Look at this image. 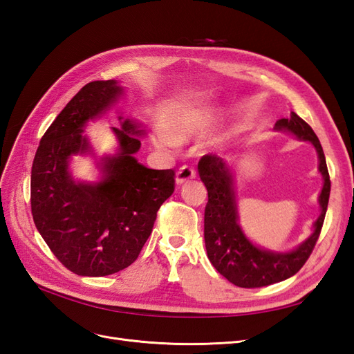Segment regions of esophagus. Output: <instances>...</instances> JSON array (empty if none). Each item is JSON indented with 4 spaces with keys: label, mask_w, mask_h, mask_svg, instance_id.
<instances>
[{
    "label": "esophagus",
    "mask_w": 354,
    "mask_h": 354,
    "mask_svg": "<svg viewBox=\"0 0 354 354\" xmlns=\"http://www.w3.org/2000/svg\"><path fill=\"white\" fill-rule=\"evenodd\" d=\"M196 177V169L194 167H189V165H183L178 171H177V176H176V183L181 185L185 183V181H189L192 178Z\"/></svg>",
    "instance_id": "esophagus-1"
}]
</instances>
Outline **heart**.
<instances>
[{
	"mask_svg": "<svg viewBox=\"0 0 354 354\" xmlns=\"http://www.w3.org/2000/svg\"><path fill=\"white\" fill-rule=\"evenodd\" d=\"M203 128H205V124L198 120H183L171 128V137L165 134L160 136V143L164 146H174V140H183V138L203 131Z\"/></svg>",
	"mask_w": 354,
	"mask_h": 354,
	"instance_id": "obj_1",
	"label": "heart"
}]
</instances>
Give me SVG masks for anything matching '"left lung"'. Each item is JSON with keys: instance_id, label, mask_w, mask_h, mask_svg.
Here are the masks:
<instances>
[{"instance_id": "8db88e82", "label": "left lung", "mask_w": 354, "mask_h": 354, "mask_svg": "<svg viewBox=\"0 0 354 354\" xmlns=\"http://www.w3.org/2000/svg\"><path fill=\"white\" fill-rule=\"evenodd\" d=\"M274 130L289 131L301 140L312 143L316 147L319 171L324 177V189L319 196L320 216L315 221V232L291 252L261 250L246 239L238 223L233 173L229 165L217 155L202 156L198 164L199 177L208 190L203 218V238L208 259L220 274L241 288H261L282 282L301 269L313 252L328 208L330 180L324 149L312 127L291 112V118H282L274 124Z\"/></svg>"}]
</instances>
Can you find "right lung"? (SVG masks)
<instances>
[{"label": "right lung", "mask_w": 354, "mask_h": 354, "mask_svg": "<svg viewBox=\"0 0 354 354\" xmlns=\"http://www.w3.org/2000/svg\"><path fill=\"white\" fill-rule=\"evenodd\" d=\"M121 94L113 80L84 85L41 137L32 164L35 226L56 259L80 276H108L133 264L151 236L158 209L174 192V169L137 162L145 130L130 120L112 128L120 153L102 159V181L77 183L71 177L69 158L90 151L81 134L85 124Z\"/></svg>", "instance_id": "1"}]
</instances>
